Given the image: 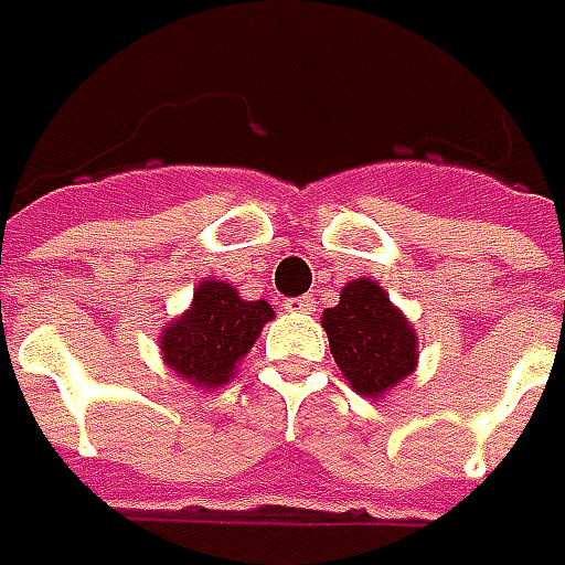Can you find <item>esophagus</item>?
I'll use <instances>...</instances> for the list:
<instances>
[{"label":"esophagus","instance_id":"obj_1","mask_svg":"<svg viewBox=\"0 0 565 565\" xmlns=\"http://www.w3.org/2000/svg\"><path fill=\"white\" fill-rule=\"evenodd\" d=\"M282 310H286V313H291V316L313 313V310H316L313 295H303V298H286V301H282Z\"/></svg>","mask_w":565,"mask_h":565}]
</instances>
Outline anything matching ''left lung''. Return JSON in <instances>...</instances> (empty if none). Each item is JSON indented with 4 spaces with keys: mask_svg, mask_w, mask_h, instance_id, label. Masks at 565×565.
I'll use <instances>...</instances> for the list:
<instances>
[{
    "mask_svg": "<svg viewBox=\"0 0 565 565\" xmlns=\"http://www.w3.org/2000/svg\"><path fill=\"white\" fill-rule=\"evenodd\" d=\"M334 362L359 395L380 398L417 367V334L374 279H353L322 313Z\"/></svg>",
    "mask_w": 565,
    "mask_h": 565,
    "instance_id": "8db88e82",
    "label": "left lung"
}]
</instances>
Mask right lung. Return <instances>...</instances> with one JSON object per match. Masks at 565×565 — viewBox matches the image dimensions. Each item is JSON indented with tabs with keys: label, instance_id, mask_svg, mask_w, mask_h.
<instances>
[{
	"label": "right lung",
	"instance_id": "1",
	"mask_svg": "<svg viewBox=\"0 0 565 565\" xmlns=\"http://www.w3.org/2000/svg\"><path fill=\"white\" fill-rule=\"evenodd\" d=\"M270 319L274 307L267 301H246L231 282L203 279L191 307L163 328V362L200 390H218L237 374Z\"/></svg>",
	"mask_w": 565,
	"mask_h": 565
}]
</instances>
